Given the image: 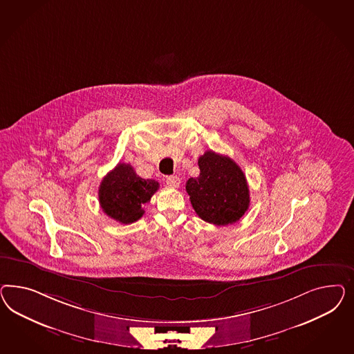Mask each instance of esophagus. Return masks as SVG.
Returning <instances> with one entry per match:
<instances>
[{"instance_id":"1","label":"esophagus","mask_w":354,"mask_h":354,"mask_svg":"<svg viewBox=\"0 0 354 354\" xmlns=\"http://www.w3.org/2000/svg\"><path fill=\"white\" fill-rule=\"evenodd\" d=\"M166 184H167L169 187H171V188H178L179 184H180V179H179V176H176V175H170V176L166 178Z\"/></svg>"}]
</instances>
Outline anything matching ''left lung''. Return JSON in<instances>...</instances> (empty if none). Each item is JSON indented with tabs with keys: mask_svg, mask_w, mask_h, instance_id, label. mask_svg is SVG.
<instances>
[{
	"mask_svg": "<svg viewBox=\"0 0 354 354\" xmlns=\"http://www.w3.org/2000/svg\"><path fill=\"white\" fill-rule=\"evenodd\" d=\"M198 167L200 175L185 184L196 214L215 225L237 222L250 203L244 172L234 160L213 150L198 158Z\"/></svg>",
	"mask_w": 354,
	"mask_h": 354,
	"instance_id": "obj_1",
	"label": "left lung"
}]
</instances>
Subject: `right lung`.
<instances>
[{
    "instance_id": "1",
    "label": "right lung",
    "mask_w": 354,
    "mask_h": 354,
    "mask_svg": "<svg viewBox=\"0 0 354 354\" xmlns=\"http://www.w3.org/2000/svg\"><path fill=\"white\" fill-rule=\"evenodd\" d=\"M160 188V183L142 179L129 163H118L102 179L98 200L105 214L119 223L129 225L139 221L144 205Z\"/></svg>"
}]
</instances>
